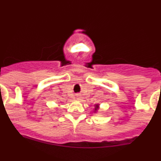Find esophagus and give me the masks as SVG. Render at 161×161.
Wrapping results in <instances>:
<instances>
[{
    "mask_svg": "<svg viewBox=\"0 0 161 161\" xmlns=\"http://www.w3.org/2000/svg\"><path fill=\"white\" fill-rule=\"evenodd\" d=\"M76 98H77V100H81V97H80V95L79 94L76 95Z\"/></svg>",
    "mask_w": 161,
    "mask_h": 161,
    "instance_id": "1",
    "label": "esophagus"
}]
</instances>
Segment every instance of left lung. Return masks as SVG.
Wrapping results in <instances>:
<instances>
[{"label":"left lung","mask_w":161,"mask_h":161,"mask_svg":"<svg viewBox=\"0 0 161 161\" xmlns=\"http://www.w3.org/2000/svg\"><path fill=\"white\" fill-rule=\"evenodd\" d=\"M95 109H97V108H95Z\"/></svg>","instance_id":"obj_1"}]
</instances>
